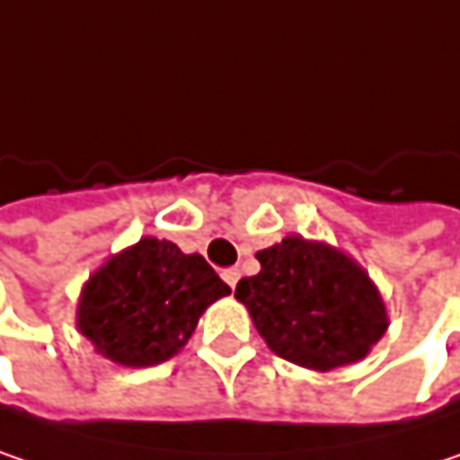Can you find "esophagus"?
Returning <instances> with one entry per match:
<instances>
[{"mask_svg":"<svg viewBox=\"0 0 460 460\" xmlns=\"http://www.w3.org/2000/svg\"><path fill=\"white\" fill-rule=\"evenodd\" d=\"M222 279H225L230 288H235V285H238V279H241V270H235V267L225 270V272H222Z\"/></svg>","mask_w":460,"mask_h":460,"instance_id":"esophagus-1","label":"esophagus"}]
</instances>
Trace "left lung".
Instances as JSON below:
<instances>
[{"label": "left lung", "instance_id": "8db88e82", "mask_svg": "<svg viewBox=\"0 0 460 460\" xmlns=\"http://www.w3.org/2000/svg\"><path fill=\"white\" fill-rule=\"evenodd\" d=\"M261 270L235 288L267 345L316 372L353 364L387 330L377 288L341 251L298 235L256 253Z\"/></svg>", "mask_w": 460, "mask_h": 460}]
</instances>
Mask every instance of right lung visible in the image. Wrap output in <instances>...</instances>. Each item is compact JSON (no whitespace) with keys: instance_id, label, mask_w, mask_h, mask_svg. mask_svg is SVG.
Here are the masks:
<instances>
[{"instance_id":"right-lung-1","label":"right lung","mask_w":460,"mask_h":460,"mask_svg":"<svg viewBox=\"0 0 460 460\" xmlns=\"http://www.w3.org/2000/svg\"><path fill=\"white\" fill-rule=\"evenodd\" d=\"M227 293L204 256L144 238L88 279L78 327L110 361L154 367L175 356L204 309Z\"/></svg>"}]
</instances>
